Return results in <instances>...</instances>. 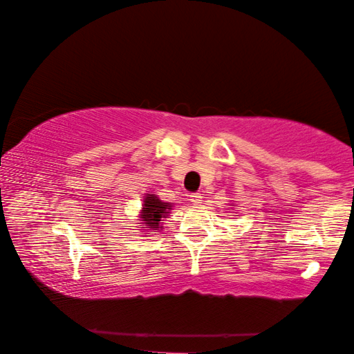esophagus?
I'll use <instances>...</instances> for the list:
<instances>
[{
	"label": "esophagus",
	"mask_w": 354,
	"mask_h": 354,
	"mask_svg": "<svg viewBox=\"0 0 354 354\" xmlns=\"http://www.w3.org/2000/svg\"><path fill=\"white\" fill-rule=\"evenodd\" d=\"M188 198H189V201H191V202H193V204H194V205H198V204H201V202H202V196H201L199 193L189 194V196H188Z\"/></svg>",
	"instance_id": "34e87169"
}]
</instances>
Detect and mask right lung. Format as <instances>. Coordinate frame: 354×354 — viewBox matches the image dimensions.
<instances>
[{
    "mask_svg": "<svg viewBox=\"0 0 354 354\" xmlns=\"http://www.w3.org/2000/svg\"><path fill=\"white\" fill-rule=\"evenodd\" d=\"M171 210V204L165 205L156 196H146V201H144L142 205V221L149 225V229H158V224L161 218H165L167 212Z\"/></svg>",
    "mask_w": 354,
    "mask_h": 354,
    "instance_id": "right-lung-1",
    "label": "right lung"
}]
</instances>
